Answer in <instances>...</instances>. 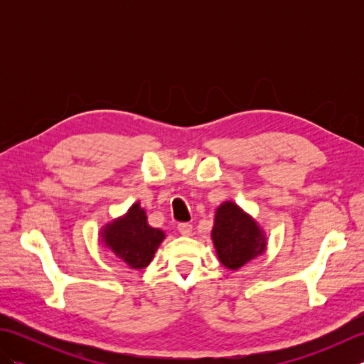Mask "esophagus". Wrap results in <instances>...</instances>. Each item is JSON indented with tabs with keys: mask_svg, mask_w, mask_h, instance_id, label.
<instances>
[{
	"mask_svg": "<svg viewBox=\"0 0 364 364\" xmlns=\"http://www.w3.org/2000/svg\"><path fill=\"white\" fill-rule=\"evenodd\" d=\"M178 233L183 236H191L192 235V225L191 223H178Z\"/></svg>",
	"mask_w": 364,
	"mask_h": 364,
	"instance_id": "1",
	"label": "esophagus"
}]
</instances>
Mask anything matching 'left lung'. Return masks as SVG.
Segmentation results:
<instances>
[{
	"instance_id": "obj_1",
	"label": "left lung",
	"mask_w": 364,
	"mask_h": 364,
	"mask_svg": "<svg viewBox=\"0 0 364 364\" xmlns=\"http://www.w3.org/2000/svg\"><path fill=\"white\" fill-rule=\"evenodd\" d=\"M211 239L219 261L230 270L241 269L267 249L264 228L231 200L215 210Z\"/></svg>"
}]
</instances>
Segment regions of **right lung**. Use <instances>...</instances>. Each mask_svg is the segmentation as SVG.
Here are the masks:
<instances>
[{
    "mask_svg": "<svg viewBox=\"0 0 364 364\" xmlns=\"http://www.w3.org/2000/svg\"><path fill=\"white\" fill-rule=\"evenodd\" d=\"M164 239V231L153 228L146 220L141 202L131 205L125 214L105 223L98 231L100 245L136 270L150 264Z\"/></svg>",
    "mask_w": 364,
    "mask_h": 364,
    "instance_id": "add662e5",
    "label": "right lung"
}]
</instances>
